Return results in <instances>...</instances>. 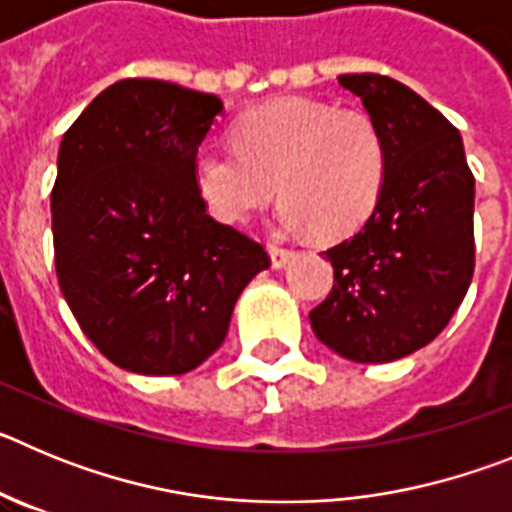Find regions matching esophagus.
Returning <instances> with one entry per match:
<instances>
[{
  "label": "esophagus",
  "mask_w": 512,
  "mask_h": 512,
  "mask_svg": "<svg viewBox=\"0 0 512 512\" xmlns=\"http://www.w3.org/2000/svg\"><path fill=\"white\" fill-rule=\"evenodd\" d=\"M269 256H271V266H274V269H282V266L289 264V259H292V251H289V248L274 246V243H271Z\"/></svg>",
  "instance_id": "obj_1"
}]
</instances>
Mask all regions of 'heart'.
<instances>
[{
    "label": "heart",
    "mask_w": 512,
    "mask_h": 512,
    "mask_svg": "<svg viewBox=\"0 0 512 512\" xmlns=\"http://www.w3.org/2000/svg\"><path fill=\"white\" fill-rule=\"evenodd\" d=\"M387 146L377 120L323 99H277L235 125V148L197 153L194 184L207 210L228 225L277 192L284 230L338 238L366 223L382 194Z\"/></svg>",
    "instance_id": "1"
}]
</instances>
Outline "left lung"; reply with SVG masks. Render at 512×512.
Here are the masks:
<instances>
[{
    "mask_svg": "<svg viewBox=\"0 0 512 512\" xmlns=\"http://www.w3.org/2000/svg\"><path fill=\"white\" fill-rule=\"evenodd\" d=\"M387 146L382 194L359 233L328 248L333 289L315 336L359 364L413 354L449 325L474 274V176L459 130L382 74H343Z\"/></svg>",
    "mask_w": 512,
    "mask_h": 512,
    "instance_id": "obj_1",
    "label": "left lung"
}]
</instances>
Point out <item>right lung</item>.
<instances>
[{
    "label": "right lung",
    "mask_w": 512,
    "mask_h": 512,
    "mask_svg": "<svg viewBox=\"0 0 512 512\" xmlns=\"http://www.w3.org/2000/svg\"><path fill=\"white\" fill-rule=\"evenodd\" d=\"M220 112L215 94L122 79L63 133L51 192L58 284L89 341L128 372L197 369L271 264L259 241L217 223L194 184Z\"/></svg>",
    "instance_id": "right-lung-1"
}]
</instances>
